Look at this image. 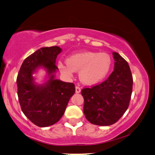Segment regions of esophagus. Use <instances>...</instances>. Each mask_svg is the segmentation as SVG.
<instances>
[{
  "mask_svg": "<svg viewBox=\"0 0 155 155\" xmlns=\"http://www.w3.org/2000/svg\"><path fill=\"white\" fill-rule=\"evenodd\" d=\"M80 91H81V88L79 87H78V86H76V93L79 94L80 93Z\"/></svg>",
  "mask_w": 155,
  "mask_h": 155,
  "instance_id": "1",
  "label": "esophagus"
}]
</instances>
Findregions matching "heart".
<instances>
[{"mask_svg":"<svg viewBox=\"0 0 155 155\" xmlns=\"http://www.w3.org/2000/svg\"><path fill=\"white\" fill-rule=\"evenodd\" d=\"M60 71L67 76H72L74 70L79 71L81 81L89 85L101 82L107 77L112 66L111 56L106 52L85 51L74 54L67 60V64L59 61Z\"/></svg>","mask_w":155,"mask_h":155,"instance_id":"heart-1","label":"heart"}]
</instances>
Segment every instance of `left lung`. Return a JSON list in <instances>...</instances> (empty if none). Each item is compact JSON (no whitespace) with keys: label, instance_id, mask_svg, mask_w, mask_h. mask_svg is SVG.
I'll list each match as a JSON object with an SVG mask.
<instances>
[{"label":"left lung","instance_id":"8db88e82","mask_svg":"<svg viewBox=\"0 0 155 155\" xmlns=\"http://www.w3.org/2000/svg\"><path fill=\"white\" fill-rule=\"evenodd\" d=\"M114 70L108 79L81 93L84 113L93 124L109 126L116 123L128 109L132 92L133 78L130 66L118 53L113 52Z\"/></svg>","mask_w":155,"mask_h":155}]
</instances>
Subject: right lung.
Here are the masks:
<instances>
[{
	"label": "right lung",
	"instance_id": "1",
	"mask_svg": "<svg viewBox=\"0 0 155 155\" xmlns=\"http://www.w3.org/2000/svg\"><path fill=\"white\" fill-rule=\"evenodd\" d=\"M61 52L58 46L44 47L28 56L21 65L17 76L18 97L21 110L36 126L45 127L60 120L74 93L75 85L54 79L58 67L56 59ZM44 66L50 79L41 86L33 83L32 74L38 66Z\"/></svg>",
	"mask_w": 155,
	"mask_h": 155
}]
</instances>
